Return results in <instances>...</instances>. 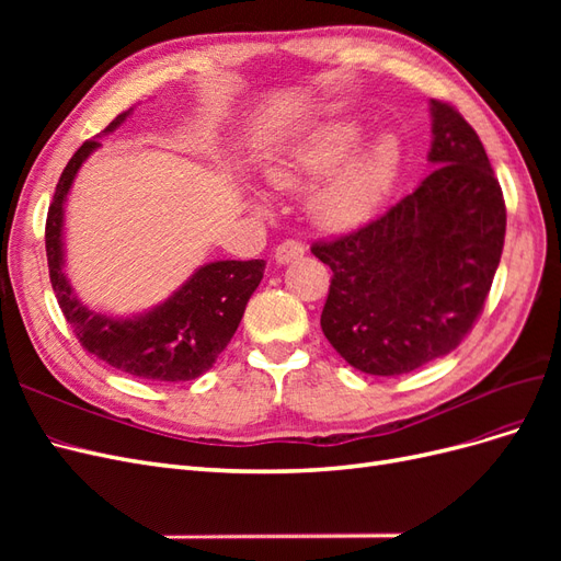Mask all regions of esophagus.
Returning a JSON list of instances; mask_svg holds the SVG:
<instances>
[{"instance_id":"esophagus-1","label":"esophagus","mask_w":561,"mask_h":561,"mask_svg":"<svg viewBox=\"0 0 561 561\" xmlns=\"http://www.w3.org/2000/svg\"><path fill=\"white\" fill-rule=\"evenodd\" d=\"M301 254H304V243L290 239V241H283V243L276 248L274 257H276L278 264H290V262L299 260Z\"/></svg>"}]
</instances>
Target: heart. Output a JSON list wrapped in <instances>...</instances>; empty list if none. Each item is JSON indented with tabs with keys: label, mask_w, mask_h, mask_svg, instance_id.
<instances>
[{
	"label": "heart",
	"mask_w": 561,
	"mask_h": 561,
	"mask_svg": "<svg viewBox=\"0 0 561 561\" xmlns=\"http://www.w3.org/2000/svg\"><path fill=\"white\" fill-rule=\"evenodd\" d=\"M360 130L353 124H332L313 133L285 159L266 168V180L276 190H299L313 180L334 173L351 149L358 145ZM400 168V145L393 135H381L358 157L351 159L328 186L313 198V217L320 227L339 231L360 225L393 186Z\"/></svg>",
	"instance_id": "obj_1"
}]
</instances>
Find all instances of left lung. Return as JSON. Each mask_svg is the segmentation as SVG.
<instances>
[{
    "label": "left lung",
    "mask_w": 561,
    "mask_h": 561,
    "mask_svg": "<svg viewBox=\"0 0 561 561\" xmlns=\"http://www.w3.org/2000/svg\"><path fill=\"white\" fill-rule=\"evenodd\" d=\"M433 173L379 219L311 252L332 268L320 328L342 358L398 377L451 353L482 313L505 201L478 133L431 100Z\"/></svg>",
    "instance_id": "8db88e82"
}]
</instances>
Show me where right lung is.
<instances>
[{
    "mask_svg": "<svg viewBox=\"0 0 561 561\" xmlns=\"http://www.w3.org/2000/svg\"><path fill=\"white\" fill-rule=\"evenodd\" d=\"M130 112L118 114L103 135L122 126ZM98 147V140H89L75 151L56 184L54 203L48 206L46 257L60 311L81 346L110 367L138 379L192 381L208 371L231 342L248 299L264 276L266 262L222 260L203 264L159 307L130 318H114L89 309L77 299L65 276L62 222L65 201L79 168Z\"/></svg>",
    "mask_w": 561,
    "mask_h": 561,
    "instance_id": "obj_1",
    "label": "right lung"
}]
</instances>
